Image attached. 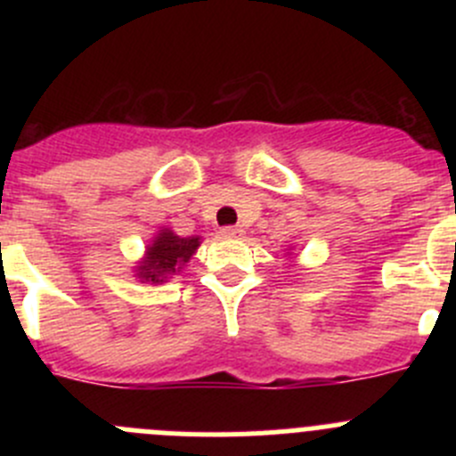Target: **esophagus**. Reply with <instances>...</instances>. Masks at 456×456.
<instances>
[{"instance_id": "esophagus-1", "label": "esophagus", "mask_w": 456, "mask_h": 456, "mask_svg": "<svg viewBox=\"0 0 456 456\" xmlns=\"http://www.w3.org/2000/svg\"><path fill=\"white\" fill-rule=\"evenodd\" d=\"M220 236L229 238V240H232V238H240L242 229L240 227H223V229H220Z\"/></svg>"}]
</instances>
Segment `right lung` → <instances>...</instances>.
<instances>
[{"label": "right lung", "instance_id": "obj_1", "mask_svg": "<svg viewBox=\"0 0 456 456\" xmlns=\"http://www.w3.org/2000/svg\"><path fill=\"white\" fill-rule=\"evenodd\" d=\"M199 247L200 236L181 238L172 229H160L151 245H147L145 256L134 269V275L147 284L167 282V278L176 275L185 266V262H190Z\"/></svg>", "mask_w": 456, "mask_h": 456}]
</instances>
